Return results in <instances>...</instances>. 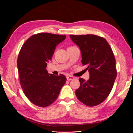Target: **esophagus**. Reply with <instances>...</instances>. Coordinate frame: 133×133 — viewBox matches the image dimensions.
<instances>
[{
    "label": "esophagus",
    "mask_w": 133,
    "mask_h": 133,
    "mask_svg": "<svg viewBox=\"0 0 133 133\" xmlns=\"http://www.w3.org/2000/svg\"><path fill=\"white\" fill-rule=\"evenodd\" d=\"M74 78H75V77H73V76H67V80H69V81L71 80H73Z\"/></svg>",
    "instance_id": "34e87169"
}]
</instances>
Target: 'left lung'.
I'll return each instance as SVG.
<instances>
[{
    "label": "left lung",
    "mask_w": 133,
    "mask_h": 133,
    "mask_svg": "<svg viewBox=\"0 0 133 133\" xmlns=\"http://www.w3.org/2000/svg\"><path fill=\"white\" fill-rule=\"evenodd\" d=\"M70 37L79 48L82 63L90 74L87 81L79 78L80 85L76 95L88 106L100 104L109 95L117 76L116 59L111 47L104 38L96 35Z\"/></svg>",
    "instance_id": "1"
}]
</instances>
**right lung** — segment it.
Returning <instances> with one entry per match:
<instances>
[{"label": "right lung", "mask_w": 133, "mask_h": 133, "mask_svg": "<svg viewBox=\"0 0 133 133\" xmlns=\"http://www.w3.org/2000/svg\"><path fill=\"white\" fill-rule=\"evenodd\" d=\"M66 37L38 33L29 37L20 50L17 64L21 87L29 100L37 106L47 107L56 101L66 83V76H55L46 70L56 47Z\"/></svg>", "instance_id": "1"}]
</instances>
